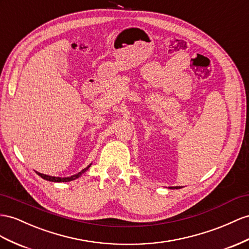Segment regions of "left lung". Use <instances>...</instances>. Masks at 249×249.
Listing matches in <instances>:
<instances>
[{
	"label": "left lung",
	"instance_id": "left-lung-1",
	"mask_svg": "<svg viewBox=\"0 0 249 249\" xmlns=\"http://www.w3.org/2000/svg\"><path fill=\"white\" fill-rule=\"evenodd\" d=\"M170 189H180V188H182L181 186H173V187H169Z\"/></svg>",
	"mask_w": 249,
	"mask_h": 249
}]
</instances>
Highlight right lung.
I'll list each match as a JSON object with an SVG mask.
<instances>
[{
  "label": "right lung",
  "instance_id": "obj_1",
  "mask_svg": "<svg viewBox=\"0 0 249 249\" xmlns=\"http://www.w3.org/2000/svg\"><path fill=\"white\" fill-rule=\"evenodd\" d=\"M91 166V164H89L88 166L86 168H84L83 170H81L80 173L75 174L71 177H66V178H60V177H53V176H48V175H44V174H41V173H37V171H36V173L37 174V176H40L42 179L46 180V181H50V182H70V181H73L75 179H78V178H80L83 174L85 173L86 170H88V168Z\"/></svg>",
  "mask_w": 249,
  "mask_h": 249
}]
</instances>
